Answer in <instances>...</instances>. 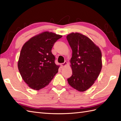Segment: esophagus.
I'll return each instance as SVG.
<instances>
[{
  "label": "esophagus",
  "instance_id": "esophagus-1",
  "mask_svg": "<svg viewBox=\"0 0 121 121\" xmlns=\"http://www.w3.org/2000/svg\"><path fill=\"white\" fill-rule=\"evenodd\" d=\"M67 65V62L66 61H65V62H64V63H62V64H60L61 67H62V68H63L64 67H65V66H66Z\"/></svg>",
  "mask_w": 121,
  "mask_h": 121
}]
</instances>
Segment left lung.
<instances>
[{
  "label": "left lung",
  "instance_id": "1",
  "mask_svg": "<svg viewBox=\"0 0 121 121\" xmlns=\"http://www.w3.org/2000/svg\"><path fill=\"white\" fill-rule=\"evenodd\" d=\"M72 54L70 62L72 74L67 79L69 84L79 92L91 87L102 68L101 52L92 40L78 33L67 36Z\"/></svg>",
  "mask_w": 121,
  "mask_h": 121
}]
</instances>
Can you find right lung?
Segmentation results:
<instances>
[{
    "instance_id": "1",
    "label": "right lung",
    "mask_w": 121,
    "mask_h": 121,
    "mask_svg": "<svg viewBox=\"0 0 121 121\" xmlns=\"http://www.w3.org/2000/svg\"><path fill=\"white\" fill-rule=\"evenodd\" d=\"M62 36L45 31L29 39L23 45L18 61L21 76L29 87L39 90L47 85L57 73L59 66L51 50Z\"/></svg>"
}]
</instances>
